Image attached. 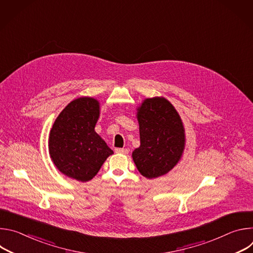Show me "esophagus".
I'll return each instance as SVG.
<instances>
[{
    "label": "esophagus",
    "mask_w": 253,
    "mask_h": 253,
    "mask_svg": "<svg viewBox=\"0 0 253 253\" xmlns=\"http://www.w3.org/2000/svg\"><path fill=\"white\" fill-rule=\"evenodd\" d=\"M115 151L118 153H123V154H127L129 152V150L127 148H116Z\"/></svg>",
    "instance_id": "obj_1"
}]
</instances>
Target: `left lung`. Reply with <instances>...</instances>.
Segmentation results:
<instances>
[{
	"label": "left lung",
	"instance_id": "1",
	"mask_svg": "<svg viewBox=\"0 0 253 253\" xmlns=\"http://www.w3.org/2000/svg\"><path fill=\"white\" fill-rule=\"evenodd\" d=\"M140 147L132 153L139 172L149 179L166 174L184 149V128L175 108L164 98L146 99L138 109Z\"/></svg>",
	"mask_w": 253,
	"mask_h": 253
}]
</instances>
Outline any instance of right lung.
<instances>
[{
    "label": "right lung",
    "mask_w": 253,
    "mask_h": 253,
    "mask_svg": "<svg viewBox=\"0 0 253 253\" xmlns=\"http://www.w3.org/2000/svg\"><path fill=\"white\" fill-rule=\"evenodd\" d=\"M99 102L90 97L69 103L57 117L49 137V152L56 167L81 182L91 180L113 154L95 132Z\"/></svg>",
    "instance_id": "right-lung-1"
}]
</instances>
